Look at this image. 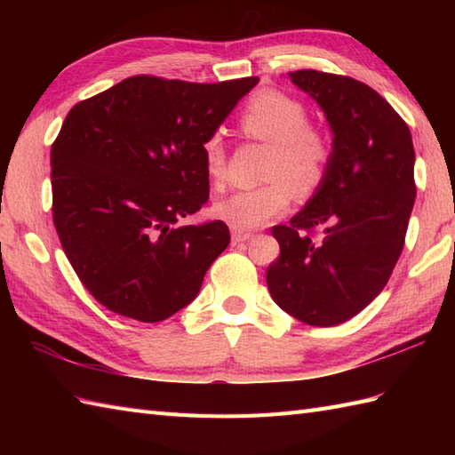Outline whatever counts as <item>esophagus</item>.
I'll list each match as a JSON object with an SVG mask.
<instances>
[{"instance_id":"esophagus-1","label":"esophagus","mask_w":455,"mask_h":455,"mask_svg":"<svg viewBox=\"0 0 455 455\" xmlns=\"http://www.w3.org/2000/svg\"><path fill=\"white\" fill-rule=\"evenodd\" d=\"M254 235L252 233H246V230H238V228H233V243L238 244V243H246V240L252 238Z\"/></svg>"}]
</instances>
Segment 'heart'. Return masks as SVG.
I'll list each match as a JSON object with an SVG mask.
<instances>
[{
  "label": "heart",
  "instance_id": "obj_1",
  "mask_svg": "<svg viewBox=\"0 0 455 455\" xmlns=\"http://www.w3.org/2000/svg\"><path fill=\"white\" fill-rule=\"evenodd\" d=\"M305 105L277 90H262L248 101L238 124L250 139L272 147L266 164L269 183L230 193L217 203V215L238 230L258 228L287 211L291 191L311 196L321 186L331 160V144L323 131L311 127ZM205 168L212 183L225 178V144L212 134L203 144Z\"/></svg>",
  "mask_w": 455,
  "mask_h": 455
}]
</instances>
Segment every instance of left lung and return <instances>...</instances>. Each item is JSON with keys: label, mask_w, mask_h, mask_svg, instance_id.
Wrapping results in <instances>:
<instances>
[{"label": "left lung", "mask_w": 455, "mask_h": 455, "mask_svg": "<svg viewBox=\"0 0 455 455\" xmlns=\"http://www.w3.org/2000/svg\"><path fill=\"white\" fill-rule=\"evenodd\" d=\"M287 76L323 109L332 150L313 197L291 225L272 228L279 258L266 282L287 315L334 326L383 291L401 256L417 197L412 137L370 85L316 70ZM311 228L323 236L308 237Z\"/></svg>", "instance_id": "8db88e82"}]
</instances>
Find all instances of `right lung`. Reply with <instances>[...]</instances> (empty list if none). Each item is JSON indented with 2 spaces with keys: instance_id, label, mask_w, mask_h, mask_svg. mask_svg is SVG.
<instances>
[{
  "instance_id": "right-lung-1",
  "label": "right lung",
  "mask_w": 455,
  "mask_h": 455,
  "mask_svg": "<svg viewBox=\"0 0 455 455\" xmlns=\"http://www.w3.org/2000/svg\"><path fill=\"white\" fill-rule=\"evenodd\" d=\"M134 76L74 105L52 144V215L84 287L123 316L166 321L230 243L222 220L176 227L209 201L203 144L258 84Z\"/></svg>"
}]
</instances>
